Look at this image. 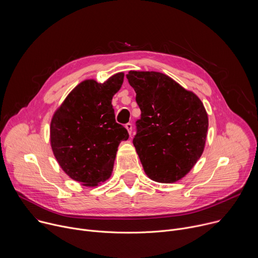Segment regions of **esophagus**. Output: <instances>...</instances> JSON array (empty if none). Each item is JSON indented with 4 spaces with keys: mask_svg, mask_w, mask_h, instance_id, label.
I'll list each match as a JSON object with an SVG mask.
<instances>
[{
    "mask_svg": "<svg viewBox=\"0 0 258 258\" xmlns=\"http://www.w3.org/2000/svg\"><path fill=\"white\" fill-rule=\"evenodd\" d=\"M125 128L127 130L128 134L132 135V132H133V125H132V123H126V124H125Z\"/></svg>",
    "mask_w": 258,
    "mask_h": 258,
    "instance_id": "esophagus-1",
    "label": "esophagus"
}]
</instances>
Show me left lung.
<instances>
[{"label": "left lung", "instance_id": "left-lung-1", "mask_svg": "<svg viewBox=\"0 0 258 258\" xmlns=\"http://www.w3.org/2000/svg\"><path fill=\"white\" fill-rule=\"evenodd\" d=\"M141 119L134 146L150 179L170 183L182 178L201 157L208 115L199 97L164 73L128 71Z\"/></svg>", "mask_w": 258, "mask_h": 258}]
</instances>
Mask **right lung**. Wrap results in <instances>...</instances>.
<instances>
[{"mask_svg":"<svg viewBox=\"0 0 258 258\" xmlns=\"http://www.w3.org/2000/svg\"><path fill=\"white\" fill-rule=\"evenodd\" d=\"M124 73L104 83L85 80L55 110L50 144L62 170L85 187H97L111 176L121 141L127 131L116 123L112 98L120 90Z\"/></svg>","mask_w":258,"mask_h":258,"instance_id":"1","label":"right lung"}]
</instances>
